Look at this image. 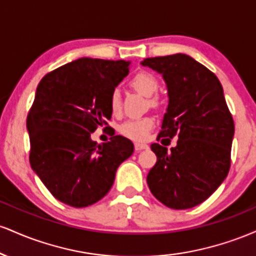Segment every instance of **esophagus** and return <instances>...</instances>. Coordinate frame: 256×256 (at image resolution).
<instances>
[{
	"label": "esophagus",
	"mask_w": 256,
	"mask_h": 256,
	"mask_svg": "<svg viewBox=\"0 0 256 256\" xmlns=\"http://www.w3.org/2000/svg\"><path fill=\"white\" fill-rule=\"evenodd\" d=\"M134 149H136V152H140L143 150V149H148V144H146V143H134Z\"/></svg>",
	"instance_id": "esophagus-1"
}]
</instances>
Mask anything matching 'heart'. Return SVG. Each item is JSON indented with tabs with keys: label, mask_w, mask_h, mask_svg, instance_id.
<instances>
[{
	"label": "heart",
	"mask_w": 256,
	"mask_h": 256,
	"mask_svg": "<svg viewBox=\"0 0 256 256\" xmlns=\"http://www.w3.org/2000/svg\"><path fill=\"white\" fill-rule=\"evenodd\" d=\"M131 86L144 96L154 95L158 90V80L152 73L140 72L134 74L130 80ZM110 107L113 114H119L122 110V95L119 90H114L110 98ZM154 126V119L152 116H143V118L130 119L120 126V134L131 140H140L146 138L149 132Z\"/></svg>",
	"instance_id": "obj_1"
}]
</instances>
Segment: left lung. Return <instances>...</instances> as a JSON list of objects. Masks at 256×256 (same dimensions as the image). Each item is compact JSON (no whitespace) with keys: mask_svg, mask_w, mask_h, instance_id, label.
Returning <instances> with one entry per match:
<instances>
[{"mask_svg":"<svg viewBox=\"0 0 256 256\" xmlns=\"http://www.w3.org/2000/svg\"><path fill=\"white\" fill-rule=\"evenodd\" d=\"M140 64L160 73L167 86L168 106L158 138L178 137L171 150L152 143L158 160L146 183L167 207H195L230 170L234 125L224 90L216 76L189 55L149 58Z\"/></svg>","mask_w":256,"mask_h":256,"instance_id":"1","label":"left lung"}]
</instances>
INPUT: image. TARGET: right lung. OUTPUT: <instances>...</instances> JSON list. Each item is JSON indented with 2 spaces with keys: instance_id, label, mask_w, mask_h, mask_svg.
I'll use <instances>...</instances> for the list:
<instances>
[{
  "instance_id": "obj_1",
  "label": "right lung",
  "mask_w": 256,
  "mask_h": 256,
  "mask_svg": "<svg viewBox=\"0 0 256 256\" xmlns=\"http://www.w3.org/2000/svg\"><path fill=\"white\" fill-rule=\"evenodd\" d=\"M130 61L82 58L44 76L26 126L30 164L46 189L72 207L107 195L116 172L134 152L122 136L98 144L91 134L112 118L110 98L128 74Z\"/></svg>"
}]
</instances>
